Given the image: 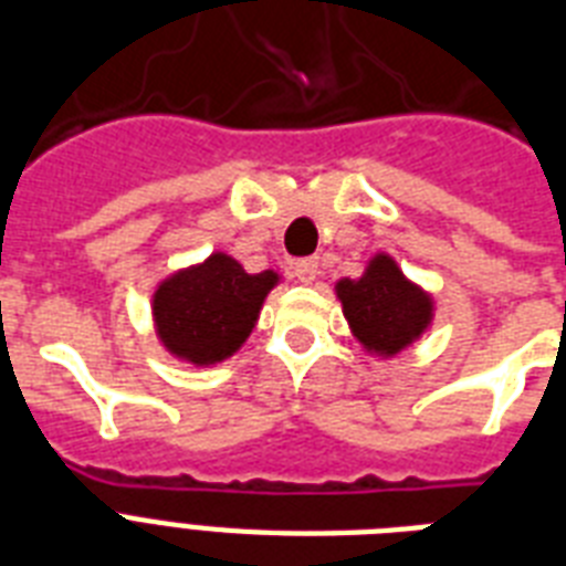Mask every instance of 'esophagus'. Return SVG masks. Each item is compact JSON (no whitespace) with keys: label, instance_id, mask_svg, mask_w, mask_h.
<instances>
[{"label":"esophagus","instance_id":"esophagus-1","mask_svg":"<svg viewBox=\"0 0 566 566\" xmlns=\"http://www.w3.org/2000/svg\"><path fill=\"white\" fill-rule=\"evenodd\" d=\"M295 277L301 283H312V280L318 277V256H306V260L295 262Z\"/></svg>","mask_w":566,"mask_h":566}]
</instances>
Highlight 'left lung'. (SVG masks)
I'll use <instances>...</instances> for the list:
<instances>
[{
  "label": "left lung",
  "mask_w": 566,
  "mask_h": 566,
  "mask_svg": "<svg viewBox=\"0 0 566 566\" xmlns=\"http://www.w3.org/2000/svg\"><path fill=\"white\" fill-rule=\"evenodd\" d=\"M336 292L354 336L374 354H400L432 318V301L386 254L374 256L359 280H338Z\"/></svg>",
  "instance_id": "obj_1"
}]
</instances>
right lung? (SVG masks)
Returning a JSON list of instances; mask_svg holds the SVG:
<instances>
[{
  "instance_id": "1",
  "label": "right lung",
  "mask_w": 566,
  "mask_h": 566,
  "mask_svg": "<svg viewBox=\"0 0 566 566\" xmlns=\"http://www.w3.org/2000/svg\"><path fill=\"white\" fill-rule=\"evenodd\" d=\"M274 283V271L248 274L233 256L212 254L163 280L155 292L157 336L166 350L192 365L228 359L251 336Z\"/></svg>"
}]
</instances>
